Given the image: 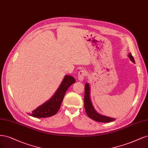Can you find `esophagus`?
<instances>
[{
    "instance_id": "obj_1",
    "label": "esophagus",
    "mask_w": 148,
    "mask_h": 148,
    "mask_svg": "<svg viewBox=\"0 0 148 148\" xmlns=\"http://www.w3.org/2000/svg\"><path fill=\"white\" fill-rule=\"evenodd\" d=\"M85 76H87L86 71L81 70L80 71H79V75H78V79L80 81H82L84 79Z\"/></svg>"
}]
</instances>
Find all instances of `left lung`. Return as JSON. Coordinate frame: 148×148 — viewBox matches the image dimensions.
Returning <instances> with one entry per match:
<instances>
[{
    "label": "left lung",
    "mask_w": 148,
    "mask_h": 148,
    "mask_svg": "<svg viewBox=\"0 0 148 148\" xmlns=\"http://www.w3.org/2000/svg\"><path fill=\"white\" fill-rule=\"evenodd\" d=\"M128 56L130 58L132 61H133V63H135L134 58H133L132 54L130 53ZM84 107L85 109V112H86L87 116L90 119H93V120L95 121L99 122H110L115 120V119L114 118L101 115V114H98L96 111L95 110L90 98V87H89L88 83L85 84V85Z\"/></svg>",
    "instance_id": "1"
}]
</instances>
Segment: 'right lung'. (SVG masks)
Here are the masks:
<instances>
[{"label":"right lung","mask_w":148,"mask_h":148,"mask_svg":"<svg viewBox=\"0 0 148 148\" xmlns=\"http://www.w3.org/2000/svg\"><path fill=\"white\" fill-rule=\"evenodd\" d=\"M75 82V80L73 77L66 75L59 88L52 98L48 101L38 107L32 113L28 114L37 118H44L54 116L60 108L66 91Z\"/></svg>","instance_id":"right-lung-1"}]
</instances>
